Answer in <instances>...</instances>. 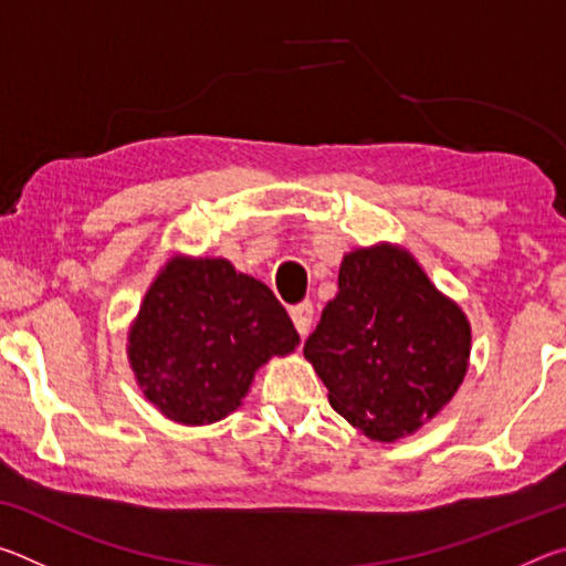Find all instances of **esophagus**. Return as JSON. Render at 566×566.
<instances>
[{
  "instance_id": "esophagus-1",
  "label": "esophagus",
  "mask_w": 566,
  "mask_h": 566,
  "mask_svg": "<svg viewBox=\"0 0 566 566\" xmlns=\"http://www.w3.org/2000/svg\"><path fill=\"white\" fill-rule=\"evenodd\" d=\"M290 317L294 322L296 332H300L302 337H306V334H310V329H312V317H314L312 302H302V304L290 306Z\"/></svg>"
}]
</instances>
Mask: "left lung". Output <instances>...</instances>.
<instances>
[{"instance_id":"left-lung-1","label":"left lung","mask_w":566,"mask_h":566,"mask_svg":"<svg viewBox=\"0 0 566 566\" xmlns=\"http://www.w3.org/2000/svg\"><path fill=\"white\" fill-rule=\"evenodd\" d=\"M469 352L472 327L459 304L391 244L344 254L339 292L304 342L332 409L377 442L432 419L464 381Z\"/></svg>"}]
</instances>
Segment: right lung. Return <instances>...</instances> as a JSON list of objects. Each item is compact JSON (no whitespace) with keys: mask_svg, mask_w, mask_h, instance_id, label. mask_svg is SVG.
I'll return each mask as SVG.
<instances>
[{"mask_svg":"<svg viewBox=\"0 0 566 566\" xmlns=\"http://www.w3.org/2000/svg\"><path fill=\"white\" fill-rule=\"evenodd\" d=\"M300 344L266 284L227 260L175 256L145 294L129 329L137 385L179 424H212L242 405L254 371Z\"/></svg>","mask_w":566,"mask_h":566,"instance_id":"add662e5","label":"right lung"}]
</instances>
